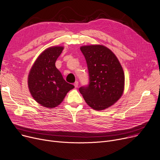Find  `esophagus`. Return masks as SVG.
Masks as SVG:
<instances>
[{
    "mask_svg": "<svg viewBox=\"0 0 160 160\" xmlns=\"http://www.w3.org/2000/svg\"><path fill=\"white\" fill-rule=\"evenodd\" d=\"M73 85H74V87H75L77 88V87H78V81H76V82H75L73 83Z\"/></svg>",
    "mask_w": 160,
    "mask_h": 160,
    "instance_id": "obj_1",
    "label": "esophagus"
}]
</instances>
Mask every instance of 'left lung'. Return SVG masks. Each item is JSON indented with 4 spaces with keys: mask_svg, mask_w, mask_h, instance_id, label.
Listing matches in <instances>:
<instances>
[{
    "mask_svg": "<svg viewBox=\"0 0 160 160\" xmlns=\"http://www.w3.org/2000/svg\"><path fill=\"white\" fill-rule=\"evenodd\" d=\"M89 84L79 88L84 101L93 109L102 110L116 102L124 90L125 74L115 54L102 45L82 46Z\"/></svg>",
    "mask_w": 160,
    "mask_h": 160,
    "instance_id": "1",
    "label": "left lung"
}]
</instances>
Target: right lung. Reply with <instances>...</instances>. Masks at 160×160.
<instances>
[{
	"instance_id": "right-lung-1",
	"label": "right lung",
	"mask_w": 160,
	"mask_h": 160,
	"mask_svg": "<svg viewBox=\"0 0 160 160\" xmlns=\"http://www.w3.org/2000/svg\"><path fill=\"white\" fill-rule=\"evenodd\" d=\"M62 46L46 49L36 59L28 75V84L33 99L42 106L52 108L63 101L74 88L63 79L55 67V61L62 52Z\"/></svg>"
}]
</instances>
